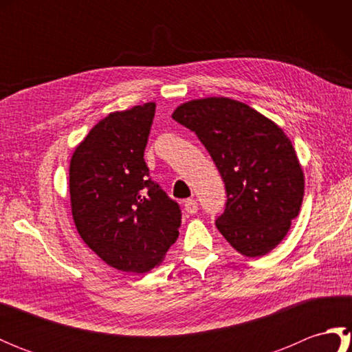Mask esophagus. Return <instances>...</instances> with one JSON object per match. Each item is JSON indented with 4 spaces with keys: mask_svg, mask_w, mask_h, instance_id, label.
<instances>
[{
    "mask_svg": "<svg viewBox=\"0 0 352 352\" xmlns=\"http://www.w3.org/2000/svg\"><path fill=\"white\" fill-rule=\"evenodd\" d=\"M184 210L189 214H195L198 212V203L195 199H186L184 201Z\"/></svg>",
    "mask_w": 352,
    "mask_h": 352,
    "instance_id": "34e87169",
    "label": "esophagus"
}]
</instances>
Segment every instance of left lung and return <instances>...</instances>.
Instances as JSON below:
<instances>
[{
	"mask_svg": "<svg viewBox=\"0 0 352 352\" xmlns=\"http://www.w3.org/2000/svg\"><path fill=\"white\" fill-rule=\"evenodd\" d=\"M172 118L197 134L226 184L216 227L246 257L272 251L302 204L304 174L278 125L230 98L193 100Z\"/></svg>",
	"mask_w": 352,
	"mask_h": 352,
	"instance_id": "1",
	"label": "left lung"
}]
</instances>
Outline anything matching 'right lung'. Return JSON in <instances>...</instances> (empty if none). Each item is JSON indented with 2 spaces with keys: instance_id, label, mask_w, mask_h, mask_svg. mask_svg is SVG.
<instances>
[{
  "instance_id": "1",
  "label": "right lung",
  "mask_w": 352,
  "mask_h": 352,
  "mask_svg": "<svg viewBox=\"0 0 352 352\" xmlns=\"http://www.w3.org/2000/svg\"><path fill=\"white\" fill-rule=\"evenodd\" d=\"M155 104L115 111L96 124L71 159L69 193L78 234L124 272L160 265L178 237L182 210L149 177L144 159Z\"/></svg>"
}]
</instances>
